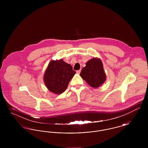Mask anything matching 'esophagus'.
<instances>
[{"label":"esophagus","mask_w":148,"mask_h":148,"mask_svg":"<svg viewBox=\"0 0 148 148\" xmlns=\"http://www.w3.org/2000/svg\"><path fill=\"white\" fill-rule=\"evenodd\" d=\"M80 71H81V70L80 69V70H78V71H77V74H80Z\"/></svg>","instance_id":"1"}]
</instances>
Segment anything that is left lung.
<instances>
[{"instance_id":"left-lung-1","label":"left lung","mask_w":148,"mask_h":148,"mask_svg":"<svg viewBox=\"0 0 148 148\" xmlns=\"http://www.w3.org/2000/svg\"><path fill=\"white\" fill-rule=\"evenodd\" d=\"M81 77L93 88H98L106 80V75L101 61L92 58L86 63L80 74Z\"/></svg>"}]
</instances>
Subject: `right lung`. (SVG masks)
<instances>
[{"label":"right lung","mask_w":148,"mask_h":148,"mask_svg":"<svg viewBox=\"0 0 148 148\" xmlns=\"http://www.w3.org/2000/svg\"><path fill=\"white\" fill-rule=\"evenodd\" d=\"M75 73L71 64L65 63L63 59L53 60L45 71L44 80L50 92L59 94L65 92Z\"/></svg>","instance_id":"obj_1"}]
</instances>
